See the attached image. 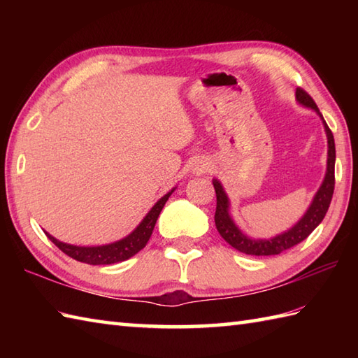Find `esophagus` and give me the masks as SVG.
<instances>
[{"mask_svg":"<svg viewBox=\"0 0 358 358\" xmlns=\"http://www.w3.org/2000/svg\"><path fill=\"white\" fill-rule=\"evenodd\" d=\"M210 169V164H208V163H200V164H196L195 167H194V172L195 173H203V172H208Z\"/></svg>","mask_w":358,"mask_h":358,"instance_id":"obj_1","label":"esophagus"}]
</instances>
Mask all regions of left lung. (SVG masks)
<instances>
[{
	"mask_svg": "<svg viewBox=\"0 0 358 358\" xmlns=\"http://www.w3.org/2000/svg\"><path fill=\"white\" fill-rule=\"evenodd\" d=\"M296 100H299L303 106L306 108L314 109L318 115L322 117L323 124H324V131L326 135H328V171H326V177L322 187L318 189V192L315 195V199L310 204V208L305 214L299 223H296L292 229H289L287 232L277 235L271 240H252L248 238L245 234H241L237 226L234 224V222L229 217V203H227V196L223 191L222 185L218 183L217 180H214V189H215V195H217V209H215V226L220 235L229 243L232 248L243 254L248 255H255V257H264V255H278L283 252L286 249H291L295 245H299L303 240H306L310 232H313L315 227L323 222V218L326 215V212L329 209V204L332 200V194H334V186H336V143H334V135L331 132L329 126L326 124V121L323 115L318 110L315 101L313 100L305 89L299 87L296 89Z\"/></svg>",
	"mask_w": 358,
	"mask_h": 358,
	"instance_id": "1",
	"label": "left lung"
}]
</instances>
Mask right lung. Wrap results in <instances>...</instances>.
I'll use <instances>...</instances> for the list:
<instances>
[{"instance_id":"obj_1","label":"right lung","mask_w":358,"mask_h":358,"mask_svg":"<svg viewBox=\"0 0 358 358\" xmlns=\"http://www.w3.org/2000/svg\"><path fill=\"white\" fill-rule=\"evenodd\" d=\"M172 192L173 191L166 194L162 200L157 201L155 206L149 210V214L144 217L140 226L136 227V229L131 235H127L126 238L120 240L117 243H112V245L96 246V248H81V246H72V245H66V243L58 241L48 232H45V235H48L49 240L59 250H63L66 255H69L71 258H73V260H77V262L94 264V266L124 262V260H127V258L134 257L136 252H140V250L148 245L152 231H154L155 223L158 220L159 212H162L163 206Z\"/></svg>"}]
</instances>
